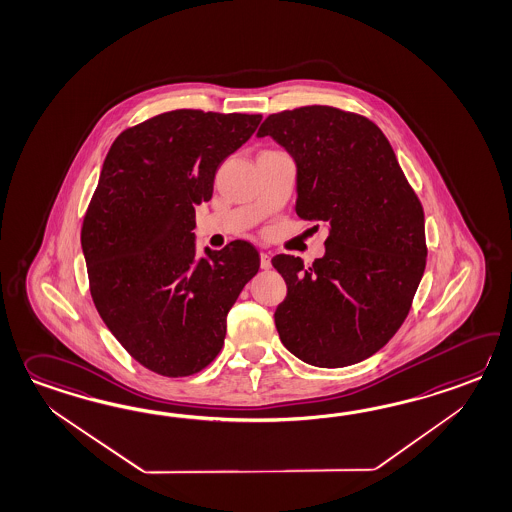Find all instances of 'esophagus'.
<instances>
[{
	"label": "esophagus",
	"instance_id": "34e87169",
	"mask_svg": "<svg viewBox=\"0 0 512 512\" xmlns=\"http://www.w3.org/2000/svg\"><path fill=\"white\" fill-rule=\"evenodd\" d=\"M261 268L262 270H270L272 268V259L268 253H261Z\"/></svg>",
	"mask_w": 512,
	"mask_h": 512
}]
</instances>
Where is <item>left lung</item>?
Wrapping results in <instances>:
<instances>
[{
  "instance_id": "1",
  "label": "left lung",
  "mask_w": 512,
  "mask_h": 512,
  "mask_svg": "<svg viewBox=\"0 0 512 512\" xmlns=\"http://www.w3.org/2000/svg\"><path fill=\"white\" fill-rule=\"evenodd\" d=\"M257 136L272 137L296 161L297 215L329 228L325 255L312 266L294 255L272 259L288 288L273 314L279 338L316 367L358 364L395 336L421 283V202L364 115L303 106L268 115Z\"/></svg>"
}]
</instances>
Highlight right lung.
Returning <instances> with one entry per match:
<instances>
[{
    "label": "right lung",
    "instance_id": "right-lung-1",
    "mask_svg": "<svg viewBox=\"0 0 512 512\" xmlns=\"http://www.w3.org/2000/svg\"><path fill=\"white\" fill-rule=\"evenodd\" d=\"M262 115L174 110L126 128L108 150L82 222L90 292L106 327L143 367L202 371L220 353L226 319L259 272L246 240L196 255L194 205L209 202L222 161Z\"/></svg>",
    "mask_w": 512,
    "mask_h": 512
}]
</instances>
